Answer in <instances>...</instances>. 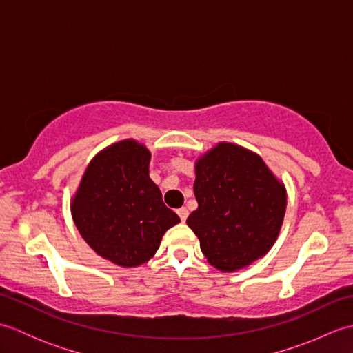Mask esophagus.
<instances>
[{
    "label": "esophagus",
    "instance_id": "esophagus-1",
    "mask_svg": "<svg viewBox=\"0 0 353 353\" xmlns=\"http://www.w3.org/2000/svg\"><path fill=\"white\" fill-rule=\"evenodd\" d=\"M177 214H179V216H181L182 223H185V221H186V219H188V209H186V208L177 209Z\"/></svg>",
    "mask_w": 353,
    "mask_h": 353
}]
</instances>
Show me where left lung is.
Segmentation results:
<instances>
[{"mask_svg":"<svg viewBox=\"0 0 353 353\" xmlns=\"http://www.w3.org/2000/svg\"><path fill=\"white\" fill-rule=\"evenodd\" d=\"M194 170L199 208L186 224L209 264L235 273L264 258L283 223V182L258 153L226 141L200 154Z\"/></svg>","mask_w":353,"mask_h":353,"instance_id":"left-lung-1","label":"left lung"}]
</instances>
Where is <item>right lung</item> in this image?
I'll use <instances>...</instances> for the list:
<instances>
[{
    "mask_svg": "<svg viewBox=\"0 0 353 353\" xmlns=\"http://www.w3.org/2000/svg\"><path fill=\"white\" fill-rule=\"evenodd\" d=\"M150 161L152 152L142 142H114L88 163L71 197L72 221L81 238L118 267L145 264L165 232L181 223L150 179Z\"/></svg>",
    "mask_w": 353,
    "mask_h": 353,
    "instance_id": "add662e5",
    "label": "right lung"
}]
</instances>
